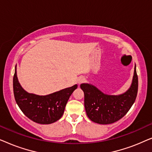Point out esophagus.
<instances>
[{"instance_id":"esophagus-1","label":"esophagus","mask_w":152,"mask_h":152,"mask_svg":"<svg viewBox=\"0 0 152 152\" xmlns=\"http://www.w3.org/2000/svg\"><path fill=\"white\" fill-rule=\"evenodd\" d=\"M85 82H86V79H85L84 77H80L77 80V83L79 84H82V83H84Z\"/></svg>"}]
</instances>
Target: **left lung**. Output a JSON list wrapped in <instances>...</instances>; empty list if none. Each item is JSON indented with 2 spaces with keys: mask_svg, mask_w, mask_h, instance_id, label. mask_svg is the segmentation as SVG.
Returning <instances> with one entry per match:
<instances>
[{
  "mask_svg": "<svg viewBox=\"0 0 152 152\" xmlns=\"http://www.w3.org/2000/svg\"><path fill=\"white\" fill-rule=\"evenodd\" d=\"M80 87L84 93V107L89 119L101 124L113 123L126 115L136 100L138 87L136 67L132 86L122 95L104 94L89 84H82Z\"/></svg>",
  "mask_w": 152,
  "mask_h": 152,
  "instance_id": "1",
  "label": "left lung"
}]
</instances>
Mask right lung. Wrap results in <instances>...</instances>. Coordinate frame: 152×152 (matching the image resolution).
I'll use <instances>...</instances> for the list:
<instances>
[{
  "label": "right lung",
  "instance_id": "add662e5",
  "mask_svg": "<svg viewBox=\"0 0 152 152\" xmlns=\"http://www.w3.org/2000/svg\"><path fill=\"white\" fill-rule=\"evenodd\" d=\"M77 88L75 84L52 94L37 95L26 92L18 82L16 71L14 75V98L18 107L27 117L39 124H48L59 120L68 99Z\"/></svg>",
  "mask_w": 152,
  "mask_h": 152
}]
</instances>
